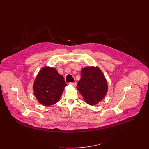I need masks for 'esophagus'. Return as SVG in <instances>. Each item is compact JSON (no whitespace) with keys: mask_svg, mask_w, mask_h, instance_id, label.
<instances>
[{"mask_svg":"<svg viewBox=\"0 0 149 149\" xmlns=\"http://www.w3.org/2000/svg\"><path fill=\"white\" fill-rule=\"evenodd\" d=\"M70 84L72 85L73 86H74V87H75V86H76V85H77V83H76V82H74V83H70Z\"/></svg>","mask_w":149,"mask_h":149,"instance_id":"1","label":"esophagus"}]
</instances>
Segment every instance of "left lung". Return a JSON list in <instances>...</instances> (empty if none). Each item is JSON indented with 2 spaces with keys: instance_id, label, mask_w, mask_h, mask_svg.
<instances>
[{
  "instance_id": "obj_1",
  "label": "left lung",
  "mask_w": 149,
  "mask_h": 149,
  "mask_svg": "<svg viewBox=\"0 0 149 149\" xmlns=\"http://www.w3.org/2000/svg\"><path fill=\"white\" fill-rule=\"evenodd\" d=\"M77 89L85 102L93 106L99 103L106 96L108 84L103 73L99 67L89 66L81 69V79Z\"/></svg>"
}]
</instances>
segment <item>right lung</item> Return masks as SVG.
Masks as SVG:
<instances>
[{"instance_id":"add662e5","label":"right lung","mask_w":149,"mask_h":149,"mask_svg":"<svg viewBox=\"0 0 149 149\" xmlns=\"http://www.w3.org/2000/svg\"><path fill=\"white\" fill-rule=\"evenodd\" d=\"M66 85L64 77L55 68L46 66L38 73L33 88L39 103L45 106H50L60 100Z\"/></svg>"}]
</instances>
